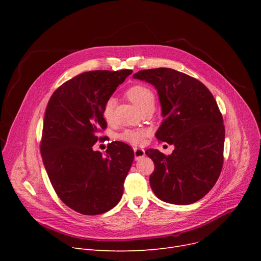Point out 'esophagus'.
Returning a JSON list of instances; mask_svg holds the SVG:
<instances>
[{"label":"esophagus","instance_id":"1","mask_svg":"<svg viewBox=\"0 0 261 261\" xmlns=\"http://www.w3.org/2000/svg\"><path fill=\"white\" fill-rule=\"evenodd\" d=\"M145 155V150L141 149V148H134V158L135 160L138 161L141 158H143Z\"/></svg>","mask_w":261,"mask_h":261}]
</instances>
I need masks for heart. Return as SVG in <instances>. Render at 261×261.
Here are the masks:
<instances>
[{
	"mask_svg": "<svg viewBox=\"0 0 261 261\" xmlns=\"http://www.w3.org/2000/svg\"><path fill=\"white\" fill-rule=\"evenodd\" d=\"M127 97L129 100L138 108L140 111H143L147 107L153 106L155 102V97L153 92L149 88L138 85L131 87L127 93ZM113 115V100L109 99L102 110V116L107 121H110ZM146 136L145 130H126L123 131L120 135L119 139L123 142H127L131 145H141L144 142V139Z\"/></svg>",
	"mask_w": 261,
	"mask_h": 261,
	"instance_id": "obj_1",
	"label": "heart"
}]
</instances>
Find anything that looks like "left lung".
<instances>
[{
	"instance_id": "8db88e82",
	"label": "left lung",
	"mask_w": 261,
	"mask_h": 261,
	"mask_svg": "<svg viewBox=\"0 0 261 261\" xmlns=\"http://www.w3.org/2000/svg\"><path fill=\"white\" fill-rule=\"evenodd\" d=\"M133 78L155 88L163 116L155 138L174 146L168 156L158 149L146 151L154 163L149 179L152 191L170 204L199 201L214 187L223 165L225 129L213 94L199 80L167 67L140 71Z\"/></svg>"
}]
</instances>
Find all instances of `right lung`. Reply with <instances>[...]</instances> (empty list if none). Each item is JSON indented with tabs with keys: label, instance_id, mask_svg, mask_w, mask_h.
Listing matches in <instances>:
<instances>
[{
	"label": "right lung",
	"instance_id": "1",
	"mask_svg": "<svg viewBox=\"0 0 261 261\" xmlns=\"http://www.w3.org/2000/svg\"><path fill=\"white\" fill-rule=\"evenodd\" d=\"M131 74V70L79 74L55 91L47 103L40 147L44 167L61 201L82 215L103 214L121 199L134 160L132 148L112 142L103 155L93 146L107 127L106 102Z\"/></svg>",
	"mask_w": 261,
	"mask_h": 261
}]
</instances>
